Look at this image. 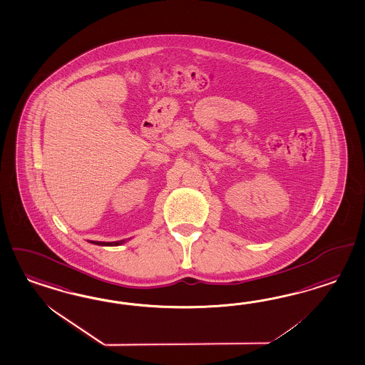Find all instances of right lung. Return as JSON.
<instances>
[{
	"label": "right lung",
	"instance_id": "add662e5",
	"mask_svg": "<svg viewBox=\"0 0 365 365\" xmlns=\"http://www.w3.org/2000/svg\"><path fill=\"white\" fill-rule=\"evenodd\" d=\"M91 242L97 244V245H108V247H112V245H120V244H123V242H124V240H121V241H115V242H101V241H91Z\"/></svg>",
	"mask_w": 365,
	"mask_h": 365
}]
</instances>
